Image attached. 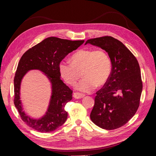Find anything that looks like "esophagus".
Masks as SVG:
<instances>
[{
  "label": "esophagus",
  "mask_w": 156,
  "mask_h": 156,
  "mask_svg": "<svg viewBox=\"0 0 156 156\" xmlns=\"http://www.w3.org/2000/svg\"><path fill=\"white\" fill-rule=\"evenodd\" d=\"M84 96V94L77 93V92H75L73 93V98L75 99H81Z\"/></svg>",
  "instance_id": "obj_1"
}]
</instances>
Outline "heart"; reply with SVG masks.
<instances>
[{"instance_id":"1","label":"heart","mask_w":156,"mask_h":156,"mask_svg":"<svg viewBox=\"0 0 156 156\" xmlns=\"http://www.w3.org/2000/svg\"><path fill=\"white\" fill-rule=\"evenodd\" d=\"M72 62L62 61L59 65L61 75L67 83L73 85L82 75L84 78L76 85L79 91L88 93L103 86L110 77L111 59L105 51L81 49L74 53Z\"/></svg>"}]
</instances>
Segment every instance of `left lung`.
<instances>
[{
  "instance_id": "1",
  "label": "left lung",
  "mask_w": 156,
  "mask_h": 156,
  "mask_svg": "<svg viewBox=\"0 0 156 156\" xmlns=\"http://www.w3.org/2000/svg\"><path fill=\"white\" fill-rule=\"evenodd\" d=\"M87 44L105 50L112 64L110 77L96 92L91 120L102 129L125 125L138 109L143 90L139 64L131 52L111 36L88 40Z\"/></svg>"
}]
</instances>
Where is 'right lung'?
Returning <instances> with one entry per match:
<instances>
[{
	"label": "right lung",
	"instance_id": "add662e5",
	"mask_svg": "<svg viewBox=\"0 0 156 156\" xmlns=\"http://www.w3.org/2000/svg\"><path fill=\"white\" fill-rule=\"evenodd\" d=\"M84 40L71 41L49 37L27 51L19 62L14 77V104L21 119L29 127L44 133H49L64 124L68 118L66 104L72 99V90L60 79V63L66 56L76 50ZM39 70L51 83V95L45 114L34 119L23 111L20 97V84L23 77L30 70Z\"/></svg>",
	"mask_w": 156,
	"mask_h": 156
}]
</instances>
